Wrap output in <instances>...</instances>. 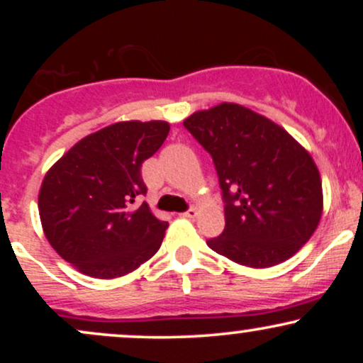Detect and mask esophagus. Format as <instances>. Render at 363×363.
<instances>
[{
	"mask_svg": "<svg viewBox=\"0 0 363 363\" xmlns=\"http://www.w3.org/2000/svg\"><path fill=\"white\" fill-rule=\"evenodd\" d=\"M181 216H184V218H196V216H198V208H191V210L181 213Z\"/></svg>",
	"mask_w": 363,
	"mask_h": 363,
	"instance_id": "obj_1",
	"label": "esophagus"
}]
</instances>
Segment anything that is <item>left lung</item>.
<instances>
[{
	"instance_id": "obj_1",
	"label": "left lung",
	"mask_w": 363,
	"mask_h": 363,
	"mask_svg": "<svg viewBox=\"0 0 363 363\" xmlns=\"http://www.w3.org/2000/svg\"><path fill=\"white\" fill-rule=\"evenodd\" d=\"M213 157L225 199V230L208 247L247 268L290 259L323 215V182L311 153L272 119L222 102L184 119Z\"/></svg>"
}]
</instances>
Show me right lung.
Wrapping results in <instances>:
<instances>
[{
	"mask_svg": "<svg viewBox=\"0 0 363 363\" xmlns=\"http://www.w3.org/2000/svg\"><path fill=\"white\" fill-rule=\"evenodd\" d=\"M167 121H121L73 145L44 176L39 215L45 239L74 269L112 280L160 249L167 222L152 213L141 164L162 147Z\"/></svg>",
	"mask_w": 363,
	"mask_h": 363,
	"instance_id": "obj_1",
	"label": "right lung"
}]
</instances>
